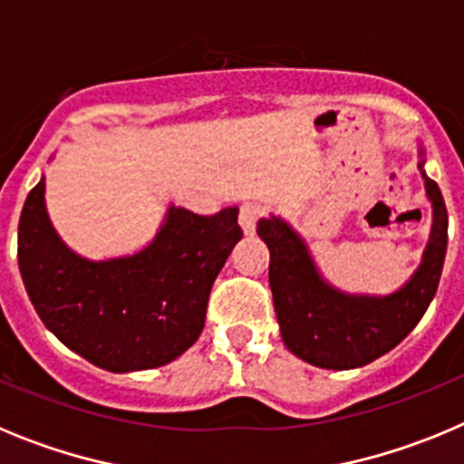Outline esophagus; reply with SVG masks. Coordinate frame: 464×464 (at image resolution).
Returning <instances> with one entry per match:
<instances>
[{
  "instance_id": "34e87169",
  "label": "esophagus",
  "mask_w": 464,
  "mask_h": 464,
  "mask_svg": "<svg viewBox=\"0 0 464 464\" xmlns=\"http://www.w3.org/2000/svg\"><path fill=\"white\" fill-rule=\"evenodd\" d=\"M265 216V208L257 207V204H251V202H246L241 204L239 208V225L241 229H244V235H253L257 227V220Z\"/></svg>"
}]
</instances>
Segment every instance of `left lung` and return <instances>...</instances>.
<instances>
[{"label": "left lung", "mask_w": 464, "mask_h": 464, "mask_svg": "<svg viewBox=\"0 0 464 464\" xmlns=\"http://www.w3.org/2000/svg\"><path fill=\"white\" fill-rule=\"evenodd\" d=\"M418 171L432 204V229L420 265L395 293L362 295L334 288L288 220L272 213L257 223V235L269 248V288L281 339L299 360L323 370L364 367L392 351L423 318L444 269L449 213L440 186L425 174L420 146Z\"/></svg>", "instance_id": "left-lung-1"}]
</instances>
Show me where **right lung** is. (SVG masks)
Masks as SVG:
<instances>
[{"label":"right lung","mask_w":464,"mask_h":464,"mask_svg":"<svg viewBox=\"0 0 464 464\" xmlns=\"http://www.w3.org/2000/svg\"><path fill=\"white\" fill-rule=\"evenodd\" d=\"M237 216V207L199 216L169 204L141 251L90 260L53 227L41 176L20 213V276L44 325L73 353L116 374L153 370L202 334L213 281L241 239Z\"/></svg>","instance_id":"add662e5"}]
</instances>
